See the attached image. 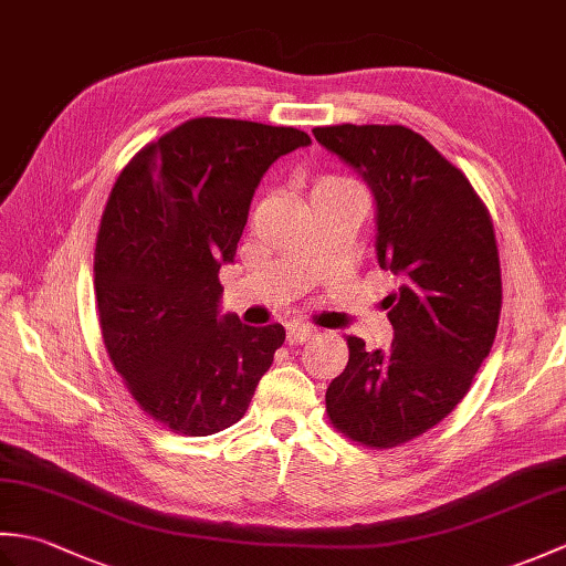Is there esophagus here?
I'll return each mask as SVG.
<instances>
[{"label":"esophagus","instance_id":"esophagus-1","mask_svg":"<svg viewBox=\"0 0 566 566\" xmlns=\"http://www.w3.org/2000/svg\"><path fill=\"white\" fill-rule=\"evenodd\" d=\"M311 335H314V328L311 326H290L286 328V343L302 345V343L311 340Z\"/></svg>","mask_w":566,"mask_h":566}]
</instances>
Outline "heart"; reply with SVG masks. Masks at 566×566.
<instances>
[{
  "label": "heart",
  "instance_id": "1",
  "mask_svg": "<svg viewBox=\"0 0 566 566\" xmlns=\"http://www.w3.org/2000/svg\"><path fill=\"white\" fill-rule=\"evenodd\" d=\"M340 185H347V179H340V177H318L314 187H311V197L321 195V191L326 189H333V187H340Z\"/></svg>",
  "mask_w": 566,
  "mask_h": 566
}]
</instances>
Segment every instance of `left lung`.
I'll use <instances>...</instances> for the list:
<instances>
[{
  "instance_id": "1",
  "label": "left lung",
  "mask_w": 566,
  "mask_h": 566,
  "mask_svg": "<svg viewBox=\"0 0 566 566\" xmlns=\"http://www.w3.org/2000/svg\"><path fill=\"white\" fill-rule=\"evenodd\" d=\"M375 197L377 260L399 276L384 298L387 353L350 335V359L326 391L333 426L369 448L426 432L464 399L491 353L501 264L489 213L469 179L406 126L314 128Z\"/></svg>"
}]
</instances>
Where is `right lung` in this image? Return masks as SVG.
Masks as SVG:
<instances>
[{"mask_svg":"<svg viewBox=\"0 0 566 566\" xmlns=\"http://www.w3.org/2000/svg\"><path fill=\"white\" fill-rule=\"evenodd\" d=\"M304 130L191 118L118 175L94 252L106 353L153 420L189 438L245 416L284 328L221 314L250 201L270 165L308 146Z\"/></svg>","mask_w":566,"mask_h":566,"instance_id":"obj_1","label":"right lung"}]
</instances>
